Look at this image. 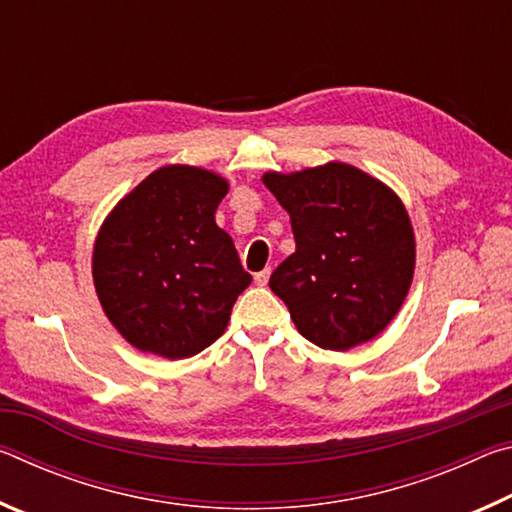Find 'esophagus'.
<instances>
[{
	"mask_svg": "<svg viewBox=\"0 0 512 512\" xmlns=\"http://www.w3.org/2000/svg\"><path fill=\"white\" fill-rule=\"evenodd\" d=\"M268 277H271V268H264V271L255 273V284H257V287H266Z\"/></svg>",
	"mask_w": 512,
	"mask_h": 512,
	"instance_id": "esophagus-1",
	"label": "esophagus"
}]
</instances>
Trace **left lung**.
Listing matches in <instances>:
<instances>
[{
    "instance_id": "obj_1",
    "label": "left lung",
    "mask_w": 512,
    "mask_h": 512,
    "mask_svg": "<svg viewBox=\"0 0 512 512\" xmlns=\"http://www.w3.org/2000/svg\"><path fill=\"white\" fill-rule=\"evenodd\" d=\"M291 216L296 253L268 287L289 307L307 341L350 350L384 329L413 280V228L391 189L343 162L298 173H266Z\"/></svg>"
}]
</instances>
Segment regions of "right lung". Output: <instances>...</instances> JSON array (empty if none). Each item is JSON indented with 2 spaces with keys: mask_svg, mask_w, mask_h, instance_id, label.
Wrapping results in <instances>:
<instances>
[{
  "mask_svg": "<svg viewBox=\"0 0 512 512\" xmlns=\"http://www.w3.org/2000/svg\"><path fill=\"white\" fill-rule=\"evenodd\" d=\"M228 183L171 164L121 198L94 244L101 307L124 339L167 359L194 357L225 332L250 273L214 221Z\"/></svg>",
  "mask_w": 512,
  "mask_h": 512,
  "instance_id": "right-lung-1",
  "label": "right lung"
}]
</instances>
